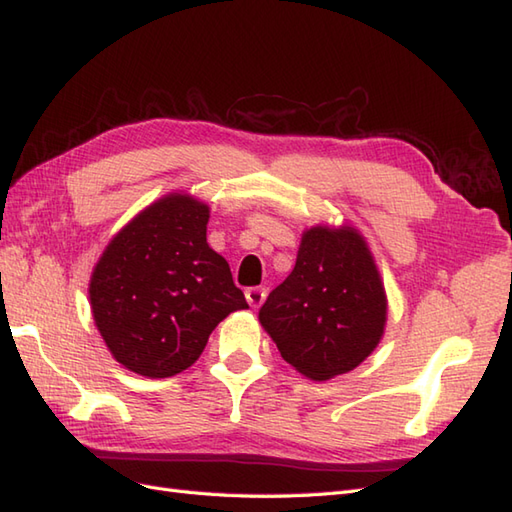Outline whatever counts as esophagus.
<instances>
[{
    "label": "esophagus",
    "instance_id": "1",
    "mask_svg": "<svg viewBox=\"0 0 512 512\" xmlns=\"http://www.w3.org/2000/svg\"><path fill=\"white\" fill-rule=\"evenodd\" d=\"M244 294H246V301H248V305H251V307H259L261 303H264V299H266V290L264 288H248Z\"/></svg>",
    "mask_w": 512,
    "mask_h": 512
}]
</instances>
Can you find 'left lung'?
<instances>
[{
    "label": "left lung",
    "mask_w": 512,
    "mask_h": 512,
    "mask_svg": "<svg viewBox=\"0 0 512 512\" xmlns=\"http://www.w3.org/2000/svg\"><path fill=\"white\" fill-rule=\"evenodd\" d=\"M259 320L281 358L323 382L368 358L386 325V296L355 229H310L294 270L268 294Z\"/></svg>",
    "instance_id": "obj_1"
}]
</instances>
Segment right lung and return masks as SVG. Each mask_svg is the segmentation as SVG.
I'll return each instance as SVG.
<instances>
[{"label":"right lung","instance_id":"obj_1","mask_svg":"<svg viewBox=\"0 0 512 512\" xmlns=\"http://www.w3.org/2000/svg\"><path fill=\"white\" fill-rule=\"evenodd\" d=\"M207 222V205L165 196L128 222L95 266V325L130 371L154 379L185 371L220 320L248 307L227 259L207 244Z\"/></svg>","mask_w":512,"mask_h":512}]
</instances>
